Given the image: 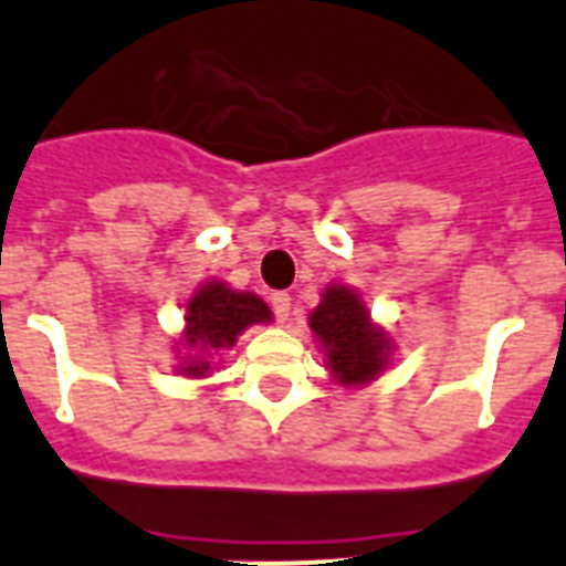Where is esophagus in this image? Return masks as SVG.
Listing matches in <instances>:
<instances>
[{"mask_svg":"<svg viewBox=\"0 0 566 566\" xmlns=\"http://www.w3.org/2000/svg\"><path fill=\"white\" fill-rule=\"evenodd\" d=\"M270 305H273L275 319L287 322V316H291V293H273V296H270Z\"/></svg>","mask_w":566,"mask_h":566,"instance_id":"esophagus-1","label":"esophagus"}]
</instances>
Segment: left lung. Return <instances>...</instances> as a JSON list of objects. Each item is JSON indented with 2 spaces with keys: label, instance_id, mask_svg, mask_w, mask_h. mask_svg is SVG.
<instances>
[{
  "label": "left lung",
  "instance_id": "left-lung-1",
  "mask_svg": "<svg viewBox=\"0 0 566 566\" xmlns=\"http://www.w3.org/2000/svg\"><path fill=\"white\" fill-rule=\"evenodd\" d=\"M311 331L325 350V368L345 388H359L388 368L391 336L371 322V313L348 284H327L311 313Z\"/></svg>",
  "mask_w": 566,
  "mask_h": 566
}]
</instances>
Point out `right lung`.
<instances>
[{
	"label": "right lung",
	"instance_id": "1",
	"mask_svg": "<svg viewBox=\"0 0 566 566\" xmlns=\"http://www.w3.org/2000/svg\"><path fill=\"white\" fill-rule=\"evenodd\" d=\"M270 319L273 313L255 293L232 291L224 282L201 284L187 302V325L180 336V348L195 349L196 354L180 356L178 371L192 379L207 377L212 368V354L232 348L247 327Z\"/></svg>",
	"mask_w": 566,
	"mask_h": 566
}]
</instances>
